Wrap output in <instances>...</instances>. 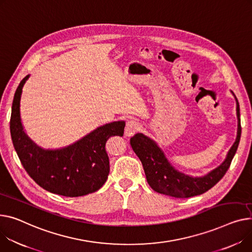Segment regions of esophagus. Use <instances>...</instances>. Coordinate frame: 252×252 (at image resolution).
I'll list each match as a JSON object with an SVG mask.
<instances>
[{
    "instance_id": "obj_1",
    "label": "esophagus",
    "mask_w": 252,
    "mask_h": 252,
    "mask_svg": "<svg viewBox=\"0 0 252 252\" xmlns=\"http://www.w3.org/2000/svg\"><path fill=\"white\" fill-rule=\"evenodd\" d=\"M140 129V124L137 121H133L130 120L126 123V128H125V135L126 137H131L132 135H135V133Z\"/></svg>"
}]
</instances>
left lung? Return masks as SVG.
Listing matches in <instances>:
<instances>
[{
    "instance_id": "1",
    "label": "left lung",
    "mask_w": 252,
    "mask_h": 252,
    "mask_svg": "<svg viewBox=\"0 0 252 252\" xmlns=\"http://www.w3.org/2000/svg\"><path fill=\"white\" fill-rule=\"evenodd\" d=\"M232 94L234 95L233 92ZM239 110V103L236 99L238 120L236 140L228 151L225 160L217 168L204 176L193 177L178 171L166 158L162 149L154 140L145 136L144 133H136L130 139V146L143 164L149 186L156 192L178 198L202 194L212 189L225 175L237 151L241 136Z\"/></svg>"
}]
</instances>
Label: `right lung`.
I'll return each instance as SVG.
<instances>
[{
	"mask_svg": "<svg viewBox=\"0 0 252 252\" xmlns=\"http://www.w3.org/2000/svg\"><path fill=\"white\" fill-rule=\"evenodd\" d=\"M27 75L17 88L12 104L10 130L14 148L29 176L45 190L75 197L98 190L109 174L105 144L110 137L124 136L125 121L99 126L77 142L60 149H43L24 130L20 100Z\"/></svg>",
	"mask_w": 252,
	"mask_h": 252,
	"instance_id": "right-lung-1",
	"label": "right lung"
}]
</instances>
